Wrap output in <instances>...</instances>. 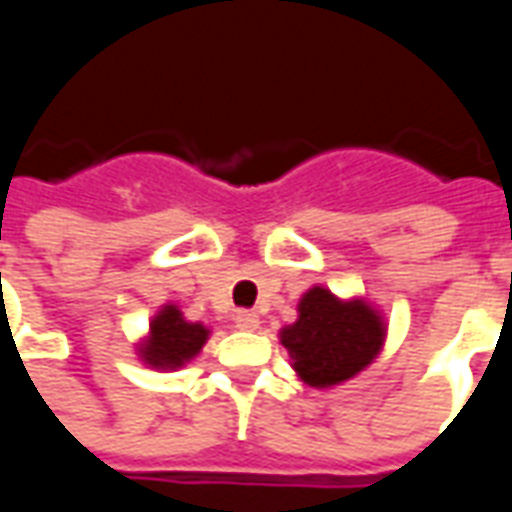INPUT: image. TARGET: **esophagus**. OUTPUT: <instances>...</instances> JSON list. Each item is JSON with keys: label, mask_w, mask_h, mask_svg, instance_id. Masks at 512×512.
Returning <instances> with one entry per match:
<instances>
[{"label": "esophagus", "mask_w": 512, "mask_h": 512, "mask_svg": "<svg viewBox=\"0 0 512 512\" xmlns=\"http://www.w3.org/2000/svg\"><path fill=\"white\" fill-rule=\"evenodd\" d=\"M235 326H238L241 332H255V329H260V318H257L255 312L238 310L235 312Z\"/></svg>", "instance_id": "esophagus-1"}]
</instances>
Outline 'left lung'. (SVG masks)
I'll return each instance as SVG.
<instances>
[{
  "label": "left lung",
  "instance_id": "8db88e82",
  "mask_svg": "<svg viewBox=\"0 0 512 512\" xmlns=\"http://www.w3.org/2000/svg\"><path fill=\"white\" fill-rule=\"evenodd\" d=\"M290 367L304 384L329 389L359 376L381 354L386 323L365 299H337L315 285L299 299V318L279 332Z\"/></svg>",
  "mask_w": 512,
  "mask_h": 512
}]
</instances>
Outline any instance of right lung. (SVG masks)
Wrapping results in <instances>:
<instances>
[{
  "instance_id": "1",
  "label": "right lung",
  "mask_w": 512,
  "mask_h": 512,
  "mask_svg": "<svg viewBox=\"0 0 512 512\" xmlns=\"http://www.w3.org/2000/svg\"><path fill=\"white\" fill-rule=\"evenodd\" d=\"M208 334V326L186 321L178 304H164L153 315L145 340L136 345V354L153 370H178L200 354Z\"/></svg>"
}]
</instances>
